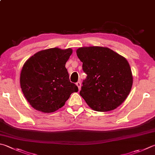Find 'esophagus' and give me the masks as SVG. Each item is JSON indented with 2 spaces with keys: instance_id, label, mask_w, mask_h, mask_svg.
<instances>
[{
  "instance_id": "1",
  "label": "esophagus",
  "mask_w": 155,
  "mask_h": 155,
  "mask_svg": "<svg viewBox=\"0 0 155 155\" xmlns=\"http://www.w3.org/2000/svg\"><path fill=\"white\" fill-rule=\"evenodd\" d=\"M76 85L78 87L79 90H80L81 89V82H80V81H78V82L76 83Z\"/></svg>"
}]
</instances>
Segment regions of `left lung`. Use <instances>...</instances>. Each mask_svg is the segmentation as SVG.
Segmentation results:
<instances>
[{"label": "left lung", "instance_id": "obj_1", "mask_svg": "<svg viewBox=\"0 0 155 155\" xmlns=\"http://www.w3.org/2000/svg\"><path fill=\"white\" fill-rule=\"evenodd\" d=\"M87 74L80 92L96 111H109L124 103L132 89L133 77L125 58L101 46L81 47L76 51Z\"/></svg>", "mask_w": 155, "mask_h": 155}]
</instances>
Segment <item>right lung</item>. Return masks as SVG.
I'll return each mask as SVG.
<instances>
[{
  "label": "right lung",
  "mask_w": 155,
  "mask_h": 155,
  "mask_svg": "<svg viewBox=\"0 0 155 155\" xmlns=\"http://www.w3.org/2000/svg\"><path fill=\"white\" fill-rule=\"evenodd\" d=\"M71 48H52L39 51L28 59L20 75V86L31 106L43 113L54 112L64 106L78 87L69 81L65 63Z\"/></svg>",
  "instance_id": "add662e5"
}]
</instances>
